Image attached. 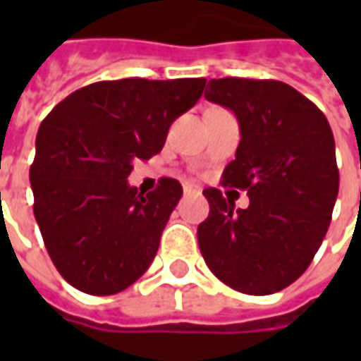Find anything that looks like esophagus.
<instances>
[{
    "instance_id": "34e87169",
    "label": "esophagus",
    "mask_w": 361,
    "mask_h": 361,
    "mask_svg": "<svg viewBox=\"0 0 361 361\" xmlns=\"http://www.w3.org/2000/svg\"><path fill=\"white\" fill-rule=\"evenodd\" d=\"M183 191L185 193H201V188H197L193 183H183Z\"/></svg>"
}]
</instances>
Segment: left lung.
<instances>
[{"instance_id":"left-lung-1","label":"left lung","mask_w":361,"mask_h":361,"mask_svg":"<svg viewBox=\"0 0 361 361\" xmlns=\"http://www.w3.org/2000/svg\"><path fill=\"white\" fill-rule=\"evenodd\" d=\"M204 98L232 110L242 141L222 181L245 189L234 209L207 188L211 212L197 228L207 267L238 292L267 295L302 276L323 243L338 195L334 137L325 114L280 81L211 79Z\"/></svg>"}]
</instances>
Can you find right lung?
<instances>
[{
  "label": "right lung",
  "mask_w": 361,
  "mask_h": 361,
  "mask_svg": "<svg viewBox=\"0 0 361 361\" xmlns=\"http://www.w3.org/2000/svg\"><path fill=\"white\" fill-rule=\"evenodd\" d=\"M207 79H119L75 90L36 135L30 166L35 219L63 279L85 294H118L149 269L181 183L162 178L147 195L127 183L133 160L164 147L173 119Z\"/></svg>",
  "instance_id": "add662e5"
}]
</instances>
